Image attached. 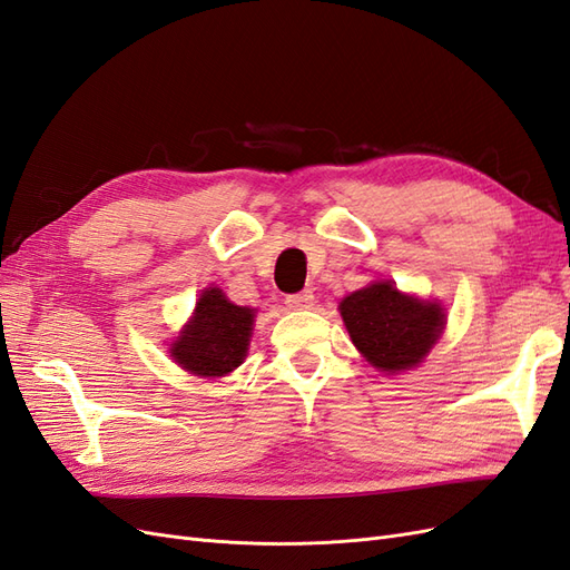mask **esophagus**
Here are the masks:
<instances>
[{"label":"esophagus","instance_id":"34e87169","mask_svg":"<svg viewBox=\"0 0 570 570\" xmlns=\"http://www.w3.org/2000/svg\"><path fill=\"white\" fill-rule=\"evenodd\" d=\"M285 304L289 308H295V312H306V308L314 306V295L308 289H304V292H297V295H289Z\"/></svg>","mask_w":570,"mask_h":570}]
</instances>
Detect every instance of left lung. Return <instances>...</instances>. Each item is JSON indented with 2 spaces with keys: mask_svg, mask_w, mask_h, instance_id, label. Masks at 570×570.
<instances>
[{
  "mask_svg": "<svg viewBox=\"0 0 570 570\" xmlns=\"http://www.w3.org/2000/svg\"><path fill=\"white\" fill-rule=\"evenodd\" d=\"M354 347L383 373L416 368L440 340L446 316L440 302L404 295L390 281H375L340 302Z\"/></svg>",
  "mask_w": 570,
  "mask_h": 570,
  "instance_id": "1",
  "label": "left lung"
}]
</instances>
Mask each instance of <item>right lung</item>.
<instances>
[{
    "label": "right lung",
    "mask_w": 570,
    "mask_h": 570,
    "mask_svg": "<svg viewBox=\"0 0 570 570\" xmlns=\"http://www.w3.org/2000/svg\"><path fill=\"white\" fill-rule=\"evenodd\" d=\"M256 308L237 306L220 287H206L185 323L170 356L176 364L199 377H223L243 364L254 327Z\"/></svg>",
    "instance_id": "obj_1"
}]
</instances>
